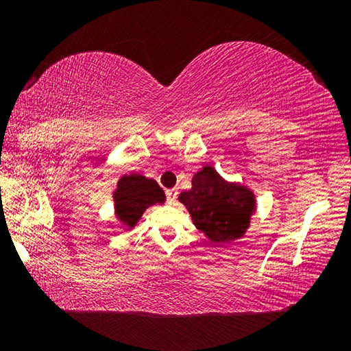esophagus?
<instances>
[{
	"instance_id": "esophagus-1",
	"label": "esophagus",
	"mask_w": 351,
	"mask_h": 351,
	"mask_svg": "<svg viewBox=\"0 0 351 351\" xmlns=\"http://www.w3.org/2000/svg\"><path fill=\"white\" fill-rule=\"evenodd\" d=\"M165 195H167L169 203L173 204L176 198H178V189H170V190H167V192H165Z\"/></svg>"
}]
</instances>
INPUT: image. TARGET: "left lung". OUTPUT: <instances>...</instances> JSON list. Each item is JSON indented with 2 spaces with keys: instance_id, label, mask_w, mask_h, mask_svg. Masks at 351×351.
Masks as SVG:
<instances>
[{
  "instance_id": "1",
  "label": "left lung",
  "mask_w": 351,
  "mask_h": 351,
  "mask_svg": "<svg viewBox=\"0 0 351 351\" xmlns=\"http://www.w3.org/2000/svg\"><path fill=\"white\" fill-rule=\"evenodd\" d=\"M193 224L212 243H230L245 235L255 212L252 190L228 182L206 165L192 178V189L180 195Z\"/></svg>"
}]
</instances>
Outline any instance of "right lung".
I'll return each instance as SVG.
<instances>
[{"label": "right lung", "instance_id": "1", "mask_svg": "<svg viewBox=\"0 0 351 351\" xmlns=\"http://www.w3.org/2000/svg\"><path fill=\"white\" fill-rule=\"evenodd\" d=\"M112 199H114L116 217L128 229H133L145 209L165 203V193L152 178L132 173L123 175L119 180Z\"/></svg>", "mask_w": 351, "mask_h": 351}]
</instances>
